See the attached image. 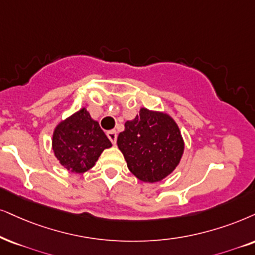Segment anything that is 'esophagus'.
Here are the masks:
<instances>
[{
  "label": "esophagus",
  "instance_id": "1",
  "mask_svg": "<svg viewBox=\"0 0 255 255\" xmlns=\"http://www.w3.org/2000/svg\"><path fill=\"white\" fill-rule=\"evenodd\" d=\"M107 136H108L109 140H111V142H112L113 144L117 143V138H118L117 131H115V130H109V131H107Z\"/></svg>",
  "mask_w": 255,
  "mask_h": 255
}]
</instances>
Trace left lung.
I'll return each instance as SVG.
<instances>
[{
	"instance_id": "1",
	"label": "left lung",
	"mask_w": 255,
	"mask_h": 255,
	"mask_svg": "<svg viewBox=\"0 0 255 255\" xmlns=\"http://www.w3.org/2000/svg\"><path fill=\"white\" fill-rule=\"evenodd\" d=\"M118 147L128 169L143 182H157L168 176L181 160L185 142L172 117L141 108L134 120L125 124Z\"/></svg>"
}]
</instances>
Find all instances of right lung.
<instances>
[{"label":"right lung","mask_w":255,"mask_h":255,"mask_svg":"<svg viewBox=\"0 0 255 255\" xmlns=\"http://www.w3.org/2000/svg\"><path fill=\"white\" fill-rule=\"evenodd\" d=\"M51 144L61 165L79 174L94 167L102 151L112 147L99 122L93 120L86 108L74 113L56 126Z\"/></svg>","instance_id":"obj_1"}]
</instances>
